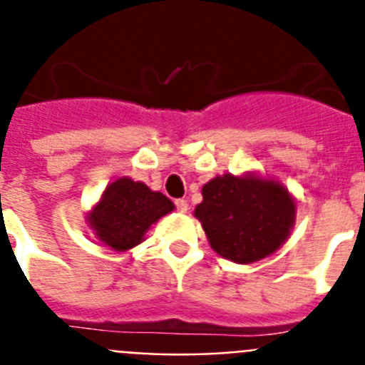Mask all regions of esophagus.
Wrapping results in <instances>:
<instances>
[{
	"label": "esophagus",
	"mask_w": 365,
	"mask_h": 365,
	"mask_svg": "<svg viewBox=\"0 0 365 365\" xmlns=\"http://www.w3.org/2000/svg\"><path fill=\"white\" fill-rule=\"evenodd\" d=\"M174 205H176V211H180V213H187V209H189V204H187V200H183V198L174 202Z\"/></svg>",
	"instance_id": "34e87169"
}]
</instances>
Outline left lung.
I'll use <instances>...</instances> for the list:
<instances>
[{"instance_id": "1", "label": "left lung", "mask_w": 365, "mask_h": 365, "mask_svg": "<svg viewBox=\"0 0 365 365\" xmlns=\"http://www.w3.org/2000/svg\"><path fill=\"white\" fill-rule=\"evenodd\" d=\"M195 217L202 222L211 248L239 264H248L288 239L296 204L283 185L255 176L224 174L202 187Z\"/></svg>"}]
</instances>
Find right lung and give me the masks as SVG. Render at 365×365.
I'll list each match as a JSON object with an SVG mask.
<instances>
[{
    "instance_id": "obj_1",
    "label": "right lung",
    "mask_w": 365,
    "mask_h": 365,
    "mask_svg": "<svg viewBox=\"0 0 365 365\" xmlns=\"http://www.w3.org/2000/svg\"><path fill=\"white\" fill-rule=\"evenodd\" d=\"M173 209V202L161 192L150 191L141 182L119 178L106 187L88 222L101 242L125 252L138 246L152 224Z\"/></svg>"
}]
</instances>
